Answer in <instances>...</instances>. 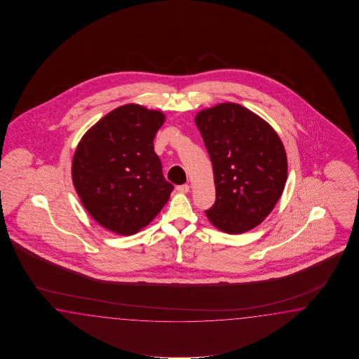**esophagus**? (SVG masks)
Segmentation results:
<instances>
[{
  "instance_id": "esophagus-1",
  "label": "esophagus",
  "mask_w": 359,
  "mask_h": 359,
  "mask_svg": "<svg viewBox=\"0 0 359 359\" xmlns=\"http://www.w3.org/2000/svg\"><path fill=\"white\" fill-rule=\"evenodd\" d=\"M177 191L181 192V194H187L190 191V186L189 184H181V186H177Z\"/></svg>"
}]
</instances>
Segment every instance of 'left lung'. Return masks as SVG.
<instances>
[{"mask_svg":"<svg viewBox=\"0 0 359 359\" xmlns=\"http://www.w3.org/2000/svg\"><path fill=\"white\" fill-rule=\"evenodd\" d=\"M195 123L213 164L214 227L240 235L273 210L287 180V158L273 127L248 107L222 102L200 110Z\"/></svg>","mask_w":359,"mask_h":359,"instance_id":"left-lung-1","label":"left lung"}]
</instances>
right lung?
Masks as SVG:
<instances>
[{"instance_id":"add662e5","label":"right lung","mask_w":359,"mask_h":359,"mask_svg":"<svg viewBox=\"0 0 359 359\" xmlns=\"http://www.w3.org/2000/svg\"><path fill=\"white\" fill-rule=\"evenodd\" d=\"M164 121L161 110L126 104L102 116L78 142L73 184L84 209L104 229L135 235L167 204L175 187L163 177L153 144Z\"/></svg>"}]
</instances>
